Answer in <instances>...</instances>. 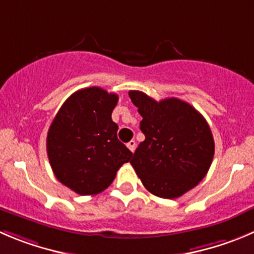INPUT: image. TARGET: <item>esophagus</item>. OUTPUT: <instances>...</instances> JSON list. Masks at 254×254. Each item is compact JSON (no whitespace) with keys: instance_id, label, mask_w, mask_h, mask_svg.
I'll list each match as a JSON object with an SVG mask.
<instances>
[{"instance_id":"34e87169","label":"esophagus","mask_w":254,"mask_h":254,"mask_svg":"<svg viewBox=\"0 0 254 254\" xmlns=\"http://www.w3.org/2000/svg\"><path fill=\"white\" fill-rule=\"evenodd\" d=\"M127 147H128L129 151L133 152L134 148H136V141H133V139H132V141H129L128 143H127Z\"/></svg>"}]
</instances>
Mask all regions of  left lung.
<instances>
[{"label":"left lung","mask_w":254,"mask_h":254,"mask_svg":"<svg viewBox=\"0 0 254 254\" xmlns=\"http://www.w3.org/2000/svg\"><path fill=\"white\" fill-rule=\"evenodd\" d=\"M142 116L139 143L132 167L147 190L161 198H178L204 178L214 154L211 128L203 116L178 98L154 101L141 91H129Z\"/></svg>","instance_id":"8db88e82"}]
</instances>
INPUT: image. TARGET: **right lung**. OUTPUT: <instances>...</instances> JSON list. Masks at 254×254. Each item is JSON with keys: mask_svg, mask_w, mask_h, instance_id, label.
I'll return each mask as SVG.
<instances>
[{"mask_svg": "<svg viewBox=\"0 0 254 254\" xmlns=\"http://www.w3.org/2000/svg\"><path fill=\"white\" fill-rule=\"evenodd\" d=\"M116 93L101 87L69 96L53 118L47 133V154L57 180L81 195L105 190L132 152L117 138L112 111Z\"/></svg>", "mask_w": 254, "mask_h": 254, "instance_id": "add662e5", "label": "right lung"}]
</instances>
